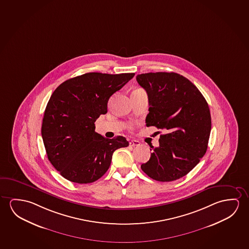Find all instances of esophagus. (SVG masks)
<instances>
[{
	"instance_id": "1",
	"label": "esophagus",
	"mask_w": 249,
	"mask_h": 249,
	"mask_svg": "<svg viewBox=\"0 0 249 249\" xmlns=\"http://www.w3.org/2000/svg\"><path fill=\"white\" fill-rule=\"evenodd\" d=\"M140 145V142H138V141H135V140H134V141H131V142H129V146H137V145Z\"/></svg>"
}]
</instances>
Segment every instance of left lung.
Listing matches in <instances>:
<instances>
[{
    "label": "left lung",
    "mask_w": 249,
    "mask_h": 249,
    "mask_svg": "<svg viewBox=\"0 0 249 249\" xmlns=\"http://www.w3.org/2000/svg\"><path fill=\"white\" fill-rule=\"evenodd\" d=\"M136 80L148 96L146 126L165 131L142 171L151 178L170 182L185 176L208 148L210 107L198 89L175 72L141 74Z\"/></svg>",
    "instance_id": "obj_1"
}]
</instances>
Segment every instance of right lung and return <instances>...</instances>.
Returning a JSON list of instances; mask_svg holds the SVG:
<instances>
[{
	"label": "right lung",
	"instance_id": "obj_1",
	"mask_svg": "<svg viewBox=\"0 0 249 249\" xmlns=\"http://www.w3.org/2000/svg\"><path fill=\"white\" fill-rule=\"evenodd\" d=\"M134 73L89 72L62 83L51 96L41 134L47 158L62 176L77 184L99 179L115 150L126 147L123 136L107 139L95 132V122L107 113V101Z\"/></svg>",
	"mask_w": 249,
	"mask_h": 249
}]
</instances>
